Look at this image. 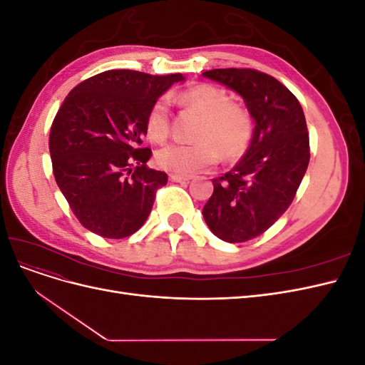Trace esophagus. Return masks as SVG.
Instances as JSON below:
<instances>
[{"instance_id":"1","label":"esophagus","mask_w":365,"mask_h":365,"mask_svg":"<svg viewBox=\"0 0 365 365\" xmlns=\"http://www.w3.org/2000/svg\"><path fill=\"white\" fill-rule=\"evenodd\" d=\"M169 178L173 182H189L192 180L190 176H181V175H173V173L169 176Z\"/></svg>"}]
</instances>
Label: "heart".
I'll list each match as a JSON object with an SVG mask.
<instances>
[{"mask_svg": "<svg viewBox=\"0 0 365 365\" xmlns=\"http://www.w3.org/2000/svg\"><path fill=\"white\" fill-rule=\"evenodd\" d=\"M178 101L202 115L197 126L196 145H169L157 152V164L165 172L189 176L207 169L219 160V152L227 160L244 155L248 149L254 121L245 108L231 103V97L217 86L197 85L178 96ZM170 132V109L158 98L146 117V134L163 143Z\"/></svg>", "mask_w": 365, "mask_h": 365, "instance_id": "b5f03b06", "label": "heart"}]
</instances>
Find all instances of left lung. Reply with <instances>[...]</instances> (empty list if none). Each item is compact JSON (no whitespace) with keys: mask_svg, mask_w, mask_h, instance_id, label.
<instances>
[{"mask_svg":"<svg viewBox=\"0 0 365 365\" xmlns=\"http://www.w3.org/2000/svg\"><path fill=\"white\" fill-rule=\"evenodd\" d=\"M244 98L254 121L245 155L213 180L202 208L212 233L230 244L260 236L291 205L309 158V134L297 97L272 76L250 68L202 73Z\"/></svg>","mask_w":365,"mask_h":365,"instance_id":"8db88e82","label":"left lung"}]
</instances>
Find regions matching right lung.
Wrapping results in <instances>:
<instances>
[{
    "label": "right lung",
    "instance_id": "right-lung-1",
    "mask_svg": "<svg viewBox=\"0 0 365 365\" xmlns=\"http://www.w3.org/2000/svg\"><path fill=\"white\" fill-rule=\"evenodd\" d=\"M184 76L109 70L65 97L50 130L56 184L79 222L106 239L143 227L168 175L149 169L152 152L138 149L150 106Z\"/></svg>",
    "mask_w": 365,
    "mask_h": 365
}]
</instances>
